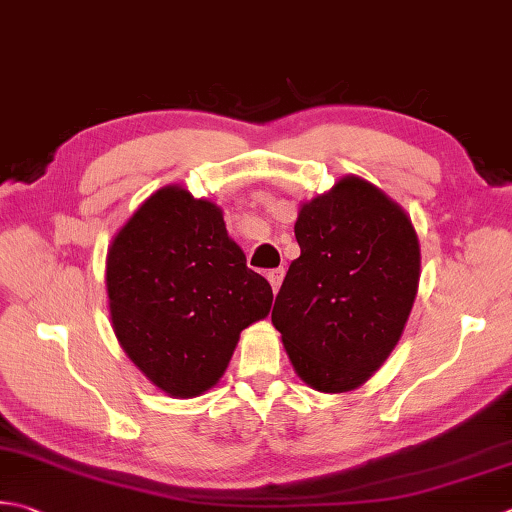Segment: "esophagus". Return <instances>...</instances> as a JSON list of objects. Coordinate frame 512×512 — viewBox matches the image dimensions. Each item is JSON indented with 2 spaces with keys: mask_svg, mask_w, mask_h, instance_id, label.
<instances>
[{
  "mask_svg": "<svg viewBox=\"0 0 512 512\" xmlns=\"http://www.w3.org/2000/svg\"><path fill=\"white\" fill-rule=\"evenodd\" d=\"M284 275H286V270L284 268H273V270H268V282H270V286H273V290L277 293L279 290V286H282V282H284Z\"/></svg>",
  "mask_w": 512,
  "mask_h": 512,
  "instance_id": "34e87169",
  "label": "esophagus"
}]
</instances>
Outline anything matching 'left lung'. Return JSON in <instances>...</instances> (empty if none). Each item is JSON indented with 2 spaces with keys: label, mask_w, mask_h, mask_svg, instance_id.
<instances>
[{
  "label": "left lung",
  "mask_w": 512,
  "mask_h": 512,
  "mask_svg": "<svg viewBox=\"0 0 512 512\" xmlns=\"http://www.w3.org/2000/svg\"><path fill=\"white\" fill-rule=\"evenodd\" d=\"M302 248L279 288L273 326L295 373L319 393H348L399 342L419 284L410 217L377 186L348 175L299 208Z\"/></svg>",
  "instance_id": "8db88e82"
}]
</instances>
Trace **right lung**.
<instances>
[{
	"label": "right lung",
	"mask_w": 512,
	"mask_h": 512,
	"mask_svg": "<svg viewBox=\"0 0 512 512\" xmlns=\"http://www.w3.org/2000/svg\"><path fill=\"white\" fill-rule=\"evenodd\" d=\"M110 319L133 364L170 397H197L228 368L273 288L246 266L222 208L164 186L119 228L106 257Z\"/></svg>",
	"instance_id": "add662e5"
}]
</instances>
